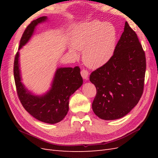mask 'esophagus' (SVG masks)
<instances>
[{
  "label": "esophagus",
  "mask_w": 158,
  "mask_h": 158,
  "mask_svg": "<svg viewBox=\"0 0 158 158\" xmlns=\"http://www.w3.org/2000/svg\"><path fill=\"white\" fill-rule=\"evenodd\" d=\"M88 71L87 70H85V69H83L82 70H81V75H82V78L84 79H88Z\"/></svg>",
  "instance_id": "obj_1"
}]
</instances>
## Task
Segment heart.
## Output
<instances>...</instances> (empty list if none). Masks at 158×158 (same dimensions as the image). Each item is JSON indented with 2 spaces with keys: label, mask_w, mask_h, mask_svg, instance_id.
<instances>
[{
  "label": "heart",
  "mask_w": 158,
  "mask_h": 158,
  "mask_svg": "<svg viewBox=\"0 0 158 158\" xmlns=\"http://www.w3.org/2000/svg\"><path fill=\"white\" fill-rule=\"evenodd\" d=\"M117 44V31L111 23L94 20L80 25L75 31L69 52L78 56L83 51V60L91 69H98L112 58Z\"/></svg>",
  "instance_id": "obj_1"
}]
</instances>
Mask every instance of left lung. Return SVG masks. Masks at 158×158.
<instances>
[{
  "label": "left lung",
  "mask_w": 158,
  "mask_h": 158,
  "mask_svg": "<svg viewBox=\"0 0 158 158\" xmlns=\"http://www.w3.org/2000/svg\"><path fill=\"white\" fill-rule=\"evenodd\" d=\"M146 68L145 52L126 22L112 58L89 76L97 90L92 103L94 113L103 120H115L127 114L142 95Z\"/></svg>",
  "instance_id": "obj_1"
}]
</instances>
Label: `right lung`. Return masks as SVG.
<instances>
[{"label": "right lung", "mask_w": 158, "mask_h": 158, "mask_svg": "<svg viewBox=\"0 0 158 158\" xmlns=\"http://www.w3.org/2000/svg\"><path fill=\"white\" fill-rule=\"evenodd\" d=\"M47 19L46 16H42L30 23L23 33L19 50L29 41L36 26L45 22ZM19 56L18 51L14 59V76L17 94L23 107L31 116L41 122L55 124L61 121L69 111L70 96L82 85L80 68L57 69L51 89L43 95H35L21 82Z\"/></svg>", "instance_id": "obj_1"}]
</instances>
